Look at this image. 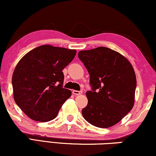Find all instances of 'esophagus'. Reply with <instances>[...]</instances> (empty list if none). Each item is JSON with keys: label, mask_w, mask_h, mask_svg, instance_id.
Listing matches in <instances>:
<instances>
[{"label": "esophagus", "mask_w": 156, "mask_h": 156, "mask_svg": "<svg viewBox=\"0 0 156 156\" xmlns=\"http://www.w3.org/2000/svg\"><path fill=\"white\" fill-rule=\"evenodd\" d=\"M72 93L74 94V95H80L82 94V91H76V90H73L72 91Z\"/></svg>", "instance_id": "esophagus-1"}]
</instances>
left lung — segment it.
Returning <instances> with one entry per match:
<instances>
[{"instance_id": "left-lung-1", "label": "left lung", "mask_w": 156, "mask_h": 156, "mask_svg": "<svg viewBox=\"0 0 156 156\" xmlns=\"http://www.w3.org/2000/svg\"><path fill=\"white\" fill-rule=\"evenodd\" d=\"M78 56L92 87L86 92L88 104L82 116L94 126H113L133 107L136 77L133 66L123 55L105 47L80 51Z\"/></svg>"}]
</instances>
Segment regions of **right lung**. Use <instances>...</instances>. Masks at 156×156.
<instances>
[{
    "label": "right lung",
    "mask_w": 156,
    "mask_h": 156,
    "mask_svg": "<svg viewBox=\"0 0 156 156\" xmlns=\"http://www.w3.org/2000/svg\"><path fill=\"white\" fill-rule=\"evenodd\" d=\"M76 50L50 44L37 47L17 64L12 76L13 97L29 118L48 122L58 114L71 91L62 87V70L74 58Z\"/></svg>",
    "instance_id": "1"
}]
</instances>
